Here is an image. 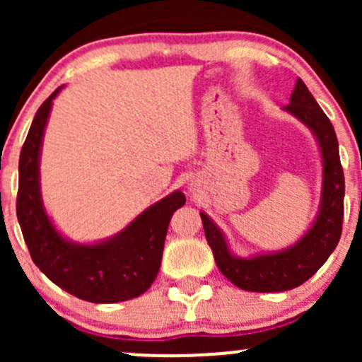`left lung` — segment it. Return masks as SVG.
<instances>
[{
    "label": "left lung",
    "instance_id": "left-lung-1",
    "mask_svg": "<svg viewBox=\"0 0 362 362\" xmlns=\"http://www.w3.org/2000/svg\"><path fill=\"white\" fill-rule=\"evenodd\" d=\"M282 110L310 129L322 156L320 206L305 233L281 250L240 257L231 250L221 228L201 211L206 240L219 271L240 289L253 293H279L301 286L325 264L342 233L346 185L334 126L300 78L291 93L289 105Z\"/></svg>",
    "mask_w": 362,
    "mask_h": 362
}]
</instances>
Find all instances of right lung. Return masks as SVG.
Wrapping results in <instances>:
<instances>
[{
	"label": "right lung",
	"mask_w": 362,
	"mask_h": 362,
	"mask_svg": "<svg viewBox=\"0 0 362 362\" xmlns=\"http://www.w3.org/2000/svg\"><path fill=\"white\" fill-rule=\"evenodd\" d=\"M62 88L39 107L20 153L16 218L32 260L54 284L90 303L132 300L156 279L170 219L185 204V195L173 190L98 242H74L61 233L40 192V155L54 98Z\"/></svg>",
	"instance_id": "right-lung-1"
}]
</instances>
